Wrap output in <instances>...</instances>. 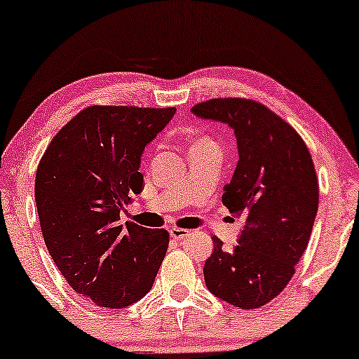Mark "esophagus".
Segmentation results:
<instances>
[{
	"instance_id": "34e87169",
	"label": "esophagus",
	"mask_w": 359,
	"mask_h": 359,
	"mask_svg": "<svg viewBox=\"0 0 359 359\" xmlns=\"http://www.w3.org/2000/svg\"><path fill=\"white\" fill-rule=\"evenodd\" d=\"M187 234H189V231L184 228H177V226L170 228V236L174 238V240H182V238L187 236Z\"/></svg>"
}]
</instances>
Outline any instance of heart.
I'll return each instance as SVG.
<instances>
[{
    "label": "heart",
    "mask_w": 359,
    "mask_h": 359,
    "mask_svg": "<svg viewBox=\"0 0 359 359\" xmlns=\"http://www.w3.org/2000/svg\"><path fill=\"white\" fill-rule=\"evenodd\" d=\"M199 140H208V138H199Z\"/></svg>",
    "instance_id": "1"
}]
</instances>
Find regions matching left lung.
Instances as JSON below:
<instances>
[{
  "mask_svg": "<svg viewBox=\"0 0 359 359\" xmlns=\"http://www.w3.org/2000/svg\"><path fill=\"white\" fill-rule=\"evenodd\" d=\"M192 113L231 126L240 154L222 203L245 228L229 251L212 236L205 285L234 307H263L287 287L309 245L319 205L314 162L297 131L262 102L214 97Z\"/></svg>",
  "mask_w": 359,
  "mask_h": 359,
  "instance_id": "1",
  "label": "left lung"
}]
</instances>
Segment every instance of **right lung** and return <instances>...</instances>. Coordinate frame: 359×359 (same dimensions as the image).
Segmentation results:
<instances>
[{"instance_id":"add662e5","label":"right lung","mask_w":359,"mask_h":359,"mask_svg":"<svg viewBox=\"0 0 359 359\" xmlns=\"http://www.w3.org/2000/svg\"><path fill=\"white\" fill-rule=\"evenodd\" d=\"M175 108L88 106L48 143L35 175V203L48 253L77 294L100 307L135 304L154 285L167 229L119 224L145 187L140 158Z\"/></svg>"}]
</instances>
